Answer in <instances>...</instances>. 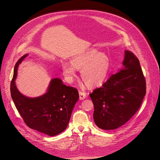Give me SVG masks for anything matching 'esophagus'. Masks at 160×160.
I'll return each instance as SVG.
<instances>
[{
    "instance_id": "obj_1",
    "label": "esophagus",
    "mask_w": 160,
    "mask_h": 160,
    "mask_svg": "<svg viewBox=\"0 0 160 160\" xmlns=\"http://www.w3.org/2000/svg\"><path fill=\"white\" fill-rule=\"evenodd\" d=\"M86 95H87V94L85 92H82V91H80V92H79V96H80L79 98H80V100H83V99H85Z\"/></svg>"
}]
</instances>
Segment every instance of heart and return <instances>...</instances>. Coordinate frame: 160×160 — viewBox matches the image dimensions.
<instances>
[{
	"instance_id": "heart-1",
	"label": "heart",
	"mask_w": 160,
	"mask_h": 160,
	"mask_svg": "<svg viewBox=\"0 0 160 160\" xmlns=\"http://www.w3.org/2000/svg\"><path fill=\"white\" fill-rule=\"evenodd\" d=\"M111 60L105 53L90 49L71 59V63L63 62L62 71L68 82H72L80 70L82 79L90 87H99L106 81L110 72Z\"/></svg>"
}]
</instances>
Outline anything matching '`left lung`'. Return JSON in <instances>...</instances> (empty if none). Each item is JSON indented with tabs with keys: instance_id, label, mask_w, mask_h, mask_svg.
Masks as SVG:
<instances>
[{
	"instance_id": "8db88e82",
	"label": "left lung",
	"mask_w": 160,
	"mask_h": 160,
	"mask_svg": "<svg viewBox=\"0 0 160 160\" xmlns=\"http://www.w3.org/2000/svg\"><path fill=\"white\" fill-rule=\"evenodd\" d=\"M122 64L119 72L90 94L94 106V122L102 130H115L127 123L146 95V80L138 58L125 51Z\"/></svg>"
}]
</instances>
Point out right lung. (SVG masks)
<instances>
[{
	"instance_id": "add662e5",
	"label": "right lung",
	"mask_w": 160,
	"mask_h": 160,
	"mask_svg": "<svg viewBox=\"0 0 160 160\" xmlns=\"http://www.w3.org/2000/svg\"><path fill=\"white\" fill-rule=\"evenodd\" d=\"M22 56L16 63L11 83V95L14 103L30 128L49 136L62 132L68 127L73 109L78 100L75 88L63 84L62 80H51L46 92L36 98L22 94L16 85L19 65L28 56Z\"/></svg>"
}]
</instances>
